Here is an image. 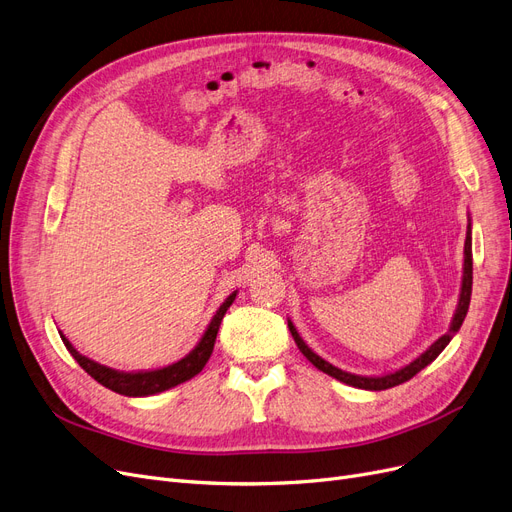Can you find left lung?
I'll return each instance as SVG.
<instances>
[{"instance_id": "obj_1", "label": "left lung", "mask_w": 512, "mask_h": 512, "mask_svg": "<svg viewBox=\"0 0 512 512\" xmlns=\"http://www.w3.org/2000/svg\"><path fill=\"white\" fill-rule=\"evenodd\" d=\"M462 287H460V299H458V308L456 312H453V318H451V325H449V331L445 335H441L437 342H434L426 352H422L415 361H411L409 365L396 369L392 373H384V375H356V373H348L344 369H339L335 365H331L329 361H325L323 356H318L314 350L308 348V344L301 339V335L297 333L295 325L289 320V331L295 339L297 348L301 350V354H304L308 361L320 369L323 373L335 377V380L344 382L348 386H354V388H363V390H388V388H394L399 386L407 380H411V377L415 373H420L424 367H428L434 358H437L445 346L451 342L453 335H456L464 323L466 318V312H468V306H470V293H472V227L468 223L466 227V242H464V268H462Z\"/></svg>"}]
</instances>
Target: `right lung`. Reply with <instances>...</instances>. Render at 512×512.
<instances>
[{
	"label": "right lung",
	"instance_id": "obj_1",
	"mask_svg": "<svg viewBox=\"0 0 512 512\" xmlns=\"http://www.w3.org/2000/svg\"><path fill=\"white\" fill-rule=\"evenodd\" d=\"M236 293L238 291H234L232 295H227V299L223 301V304L219 306V310L215 312V316L211 318V323H208V327H206L204 335L200 337V342L196 344V348L189 352V354H185L181 361H177L173 365L160 367V369L118 371V369L105 367V365H101L97 361H92V358L80 354L78 350L73 348V344L69 342V339L61 331L59 333H61V339H63L65 348L69 350V354L101 386H105V388H109L113 392H118V394H124V396H151V394L164 392L168 388H175V386H179V384H183L187 380H192L194 375H198L204 369L206 361L213 354L221 320H223L227 308L234 304Z\"/></svg>",
	"mask_w": 512,
	"mask_h": 512
}]
</instances>
